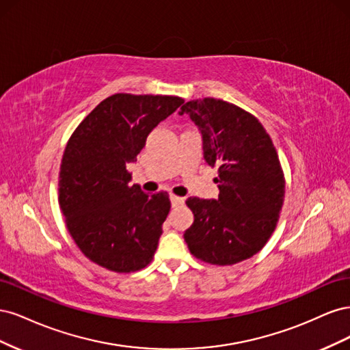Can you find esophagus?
<instances>
[{
	"instance_id": "esophagus-1",
	"label": "esophagus",
	"mask_w": 350,
	"mask_h": 350,
	"mask_svg": "<svg viewBox=\"0 0 350 350\" xmlns=\"http://www.w3.org/2000/svg\"><path fill=\"white\" fill-rule=\"evenodd\" d=\"M171 203H172L174 207L175 206H181L184 203V198L183 197H178L175 194H171Z\"/></svg>"
}]
</instances>
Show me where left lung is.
Returning <instances> with one entry per match:
<instances>
[{"mask_svg":"<svg viewBox=\"0 0 350 350\" xmlns=\"http://www.w3.org/2000/svg\"><path fill=\"white\" fill-rule=\"evenodd\" d=\"M203 135L204 159L217 167V200L189 197L194 221L185 230L189 252L213 266H232L262 250L276 229L284 174L269 133L252 113L215 98L181 107Z\"/></svg>","mask_w":350,"mask_h":350,"instance_id":"obj_1","label":"left lung"}]
</instances>
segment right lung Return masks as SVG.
Returning <instances> with one entry per match:
<instances>
[{"mask_svg": "<svg viewBox=\"0 0 350 350\" xmlns=\"http://www.w3.org/2000/svg\"><path fill=\"white\" fill-rule=\"evenodd\" d=\"M183 103L178 96L115 93L71 134L59 166L58 203L71 238L98 266L134 273L152 262L171 200L166 191L149 196L131 185L125 165Z\"/></svg>", "mask_w": 350, "mask_h": 350, "instance_id": "add662e5", "label": "right lung"}]
</instances>
